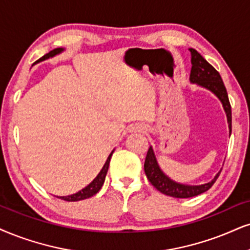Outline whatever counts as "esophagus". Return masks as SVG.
Returning a JSON list of instances; mask_svg holds the SVG:
<instances>
[{
  "instance_id": "esophagus-1",
  "label": "esophagus",
  "mask_w": 250,
  "mask_h": 250,
  "mask_svg": "<svg viewBox=\"0 0 250 250\" xmlns=\"http://www.w3.org/2000/svg\"><path fill=\"white\" fill-rule=\"evenodd\" d=\"M144 131V126L141 124H135L133 126H131V132H143Z\"/></svg>"
}]
</instances>
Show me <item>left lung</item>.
<instances>
[{
	"label": "left lung",
	"mask_w": 250,
	"mask_h": 250,
	"mask_svg": "<svg viewBox=\"0 0 250 250\" xmlns=\"http://www.w3.org/2000/svg\"><path fill=\"white\" fill-rule=\"evenodd\" d=\"M189 51L191 53V64H192L189 78L190 83L197 84L198 87H202L206 89V90L211 91L221 102L227 117V124H229L230 135V133H232V110H230L229 95H227L226 88H225L220 74L196 50L189 48ZM144 169L148 181L156 190H159L160 192L165 193L167 196L175 197V198H190V197H195L203 192H206L213 186L214 182L219 177L221 171L220 170L215 175L213 180L205 184H200V186H190V184L178 183V182H175L170 177L167 176L162 171V169L160 168L152 146L149 147L148 152H147Z\"/></svg>",
	"instance_id": "1"
}]
</instances>
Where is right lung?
<instances>
[{
  "label": "right lung",
  "mask_w": 250,
  "mask_h": 250,
  "mask_svg": "<svg viewBox=\"0 0 250 250\" xmlns=\"http://www.w3.org/2000/svg\"><path fill=\"white\" fill-rule=\"evenodd\" d=\"M64 51V48L62 47H59V48H55V50L48 52L47 54H45L44 57L40 58V59L37 61V62H40V61H44V60H47L50 59V58H53L55 55L62 53ZM113 152H115V149L112 150V152L110 153V155L107 156L105 163H104L103 168L101 169V171L98 172V175L96 177L92 180L90 183L88 184L87 187L83 188L82 190L78 191L76 193H73V195H69V196H60L58 197V198H61L63 200H67V202H78V200H83V199H87V198H90L94 195H96L98 191L101 190L102 186L104 184V181H105V176L107 174V169H109V165H110V160H111V156H112Z\"/></svg>",
  "instance_id": "add662e5"
}]
</instances>
